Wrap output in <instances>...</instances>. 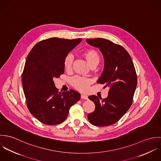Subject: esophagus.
Masks as SVG:
<instances>
[{"label": "esophagus", "mask_w": 161, "mask_h": 161, "mask_svg": "<svg viewBox=\"0 0 161 161\" xmlns=\"http://www.w3.org/2000/svg\"><path fill=\"white\" fill-rule=\"evenodd\" d=\"M80 97L82 99H85V100H87L88 99V97L87 95H84V94H81Z\"/></svg>", "instance_id": "1"}]
</instances>
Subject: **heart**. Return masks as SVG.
<instances>
[{
    "mask_svg": "<svg viewBox=\"0 0 161 161\" xmlns=\"http://www.w3.org/2000/svg\"><path fill=\"white\" fill-rule=\"evenodd\" d=\"M83 56L86 59L89 64L93 67L98 64L100 61L99 53L94 49H87L82 53ZM74 60V56L72 54L68 53L65 56L63 61L64 69L69 70L71 69ZM71 84L76 89L80 91H86L92 83V80L87 77L81 76H75L71 79Z\"/></svg>",
    "mask_w": 161,
    "mask_h": 161,
    "instance_id": "heart-1",
    "label": "heart"
}]
</instances>
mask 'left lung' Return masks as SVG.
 <instances>
[{"instance_id":"left-lung-1","label":"left lung","mask_w":161,"mask_h":161,"mask_svg":"<svg viewBox=\"0 0 161 161\" xmlns=\"http://www.w3.org/2000/svg\"><path fill=\"white\" fill-rule=\"evenodd\" d=\"M86 42L102 52L105 66L97 83L110 88L106 98L89 97L95 108L87 118L95 126H110L118 122L133 103L137 86L136 70L130 55L123 46L103 38L87 39Z\"/></svg>"}]
</instances>
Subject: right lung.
<instances>
[{"label":"right lung","instance_id":"1","mask_svg":"<svg viewBox=\"0 0 161 161\" xmlns=\"http://www.w3.org/2000/svg\"><path fill=\"white\" fill-rule=\"evenodd\" d=\"M81 41L56 37L43 40L27 56L22 72L26 103L30 112L43 124L63 122L70 108L80 98V94L73 89L58 92L53 79L64 74L65 56Z\"/></svg>","mask_w":161,"mask_h":161}]
</instances>
